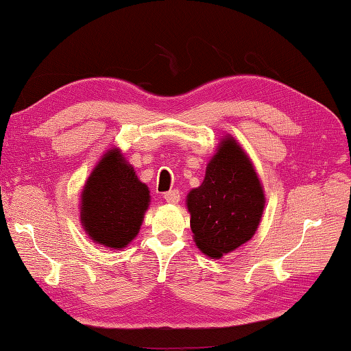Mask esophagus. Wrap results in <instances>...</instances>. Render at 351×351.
<instances>
[{"label": "esophagus", "instance_id": "esophagus-1", "mask_svg": "<svg viewBox=\"0 0 351 351\" xmlns=\"http://www.w3.org/2000/svg\"><path fill=\"white\" fill-rule=\"evenodd\" d=\"M163 198H165V200H167L168 203H171V204H177L178 202H180V191H178V189L168 191V193H165Z\"/></svg>", "mask_w": 351, "mask_h": 351}]
</instances>
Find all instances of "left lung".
Listing matches in <instances>:
<instances>
[{"mask_svg": "<svg viewBox=\"0 0 351 351\" xmlns=\"http://www.w3.org/2000/svg\"><path fill=\"white\" fill-rule=\"evenodd\" d=\"M264 209L252 163L232 137L220 143L200 186L188 195L191 229L204 255L221 258L249 241Z\"/></svg>", "mask_w": 351, "mask_h": 351, "instance_id": "obj_1", "label": "left lung"}]
</instances>
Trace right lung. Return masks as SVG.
I'll list each match as a JSON object with an SVG mask.
<instances>
[{
  "instance_id": "right-lung-1",
  "label": "right lung",
  "mask_w": 351,
  "mask_h": 351,
  "mask_svg": "<svg viewBox=\"0 0 351 351\" xmlns=\"http://www.w3.org/2000/svg\"><path fill=\"white\" fill-rule=\"evenodd\" d=\"M149 191L117 149L102 157L82 191L81 221L99 244L122 249L137 235Z\"/></svg>"
}]
</instances>
